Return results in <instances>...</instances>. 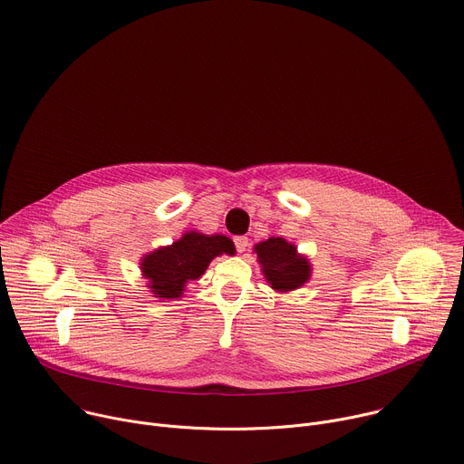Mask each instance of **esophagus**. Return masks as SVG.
<instances>
[{"instance_id": "obj_1", "label": "esophagus", "mask_w": 464, "mask_h": 464, "mask_svg": "<svg viewBox=\"0 0 464 464\" xmlns=\"http://www.w3.org/2000/svg\"><path fill=\"white\" fill-rule=\"evenodd\" d=\"M235 247L238 253H244L247 249V237H244V235L235 237Z\"/></svg>"}]
</instances>
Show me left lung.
I'll use <instances>...</instances> for the list:
<instances>
[{
    "label": "left lung",
    "instance_id": "8db88e82",
    "mask_svg": "<svg viewBox=\"0 0 464 464\" xmlns=\"http://www.w3.org/2000/svg\"><path fill=\"white\" fill-rule=\"evenodd\" d=\"M253 251L262 268L264 277L277 292H292L301 288L312 274L310 262L304 255L297 253V247L281 237H270L258 242Z\"/></svg>",
    "mask_w": 464,
    "mask_h": 464
}]
</instances>
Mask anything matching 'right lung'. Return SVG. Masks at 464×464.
I'll use <instances>...</instances> for the list:
<instances>
[{
    "mask_svg": "<svg viewBox=\"0 0 464 464\" xmlns=\"http://www.w3.org/2000/svg\"><path fill=\"white\" fill-rule=\"evenodd\" d=\"M222 253H235L231 238L188 231L170 246L145 255L141 258V272L154 297L178 299L183 295L185 285L200 279L209 262Z\"/></svg>",
    "mask_w": 464,
    "mask_h": 464,
    "instance_id": "1",
    "label": "right lung"
}]
</instances>
